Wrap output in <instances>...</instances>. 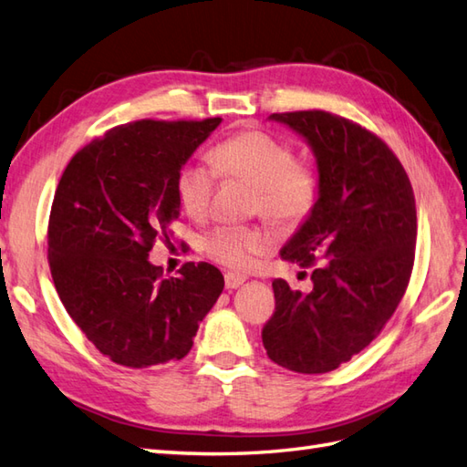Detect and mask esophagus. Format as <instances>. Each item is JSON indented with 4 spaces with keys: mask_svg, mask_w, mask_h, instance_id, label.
Here are the masks:
<instances>
[{
    "mask_svg": "<svg viewBox=\"0 0 467 467\" xmlns=\"http://www.w3.org/2000/svg\"><path fill=\"white\" fill-rule=\"evenodd\" d=\"M244 282H245L244 275L225 274V287H227V289H237L240 285H244Z\"/></svg>",
    "mask_w": 467,
    "mask_h": 467,
    "instance_id": "34e87169",
    "label": "esophagus"
}]
</instances>
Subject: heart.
I'll return each instance as SVG.
<instances>
[{
    "label": "heart",
    "mask_w": 467,
    "mask_h": 467,
    "mask_svg": "<svg viewBox=\"0 0 467 467\" xmlns=\"http://www.w3.org/2000/svg\"><path fill=\"white\" fill-rule=\"evenodd\" d=\"M212 163L185 161L175 173V195L192 217L210 212L217 173L255 185L254 212L269 223L292 230L314 212L319 178L312 163L296 160L292 143L264 130H244L217 143ZM269 237L252 225L223 223L203 237V252L213 262L235 272L252 265L267 250Z\"/></svg>",
    "instance_id": "1"
}]
</instances>
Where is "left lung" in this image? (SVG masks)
Instances as JSON below:
<instances>
[{"label": "left lung", "instance_id": "obj_1", "mask_svg": "<svg viewBox=\"0 0 467 467\" xmlns=\"http://www.w3.org/2000/svg\"><path fill=\"white\" fill-rule=\"evenodd\" d=\"M312 146L319 195L282 257L312 267L309 294L272 284L262 329L267 358L297 374H326L374 341L406 294L416 257V200L406 170L376 133L324 109L269 116Z\"/></svg>", "mask_w": 467, "mask_h": 467}]
</instances>
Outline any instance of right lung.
Listing matches in <instances>:
<instances>
[{
  "mask_svg": "<svg viewBox=\"0 0 467 467\" xmlns=\"http://www.w3.org/2000/svg\"><path fill=\"white\" fill-rule=\"evenodd\" d=\"M138 119L69 160L51 203L47 262L61 304L99 354L126 368L178 361L223 289L212 264L165 277L148 255L178 220L175 173L220 126Z\"/></svg>",
  "mask_w": 467,
  "mask_h": 467,
  "instance_id": "obj_1",
  "label": "right lung"
}]
</instances>
